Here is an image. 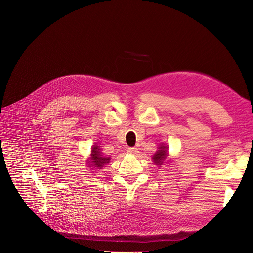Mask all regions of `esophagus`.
Returning <instances> with one entry per match:
<instances>
[{"label":"esophagus","mask_w":253,"mask_h":253,"mask_svg":"<svg viewBox=\"0 0 253 253\" xmlns=\"http://www.w3.org/2000/svg\"><path fill=\"white\" fill-rule=\"evenodd\" d=\"M128 152H129L130 154L136 155V154H138V153H139V150H138L137 148H129V149H128Z\"/></svg>","instance_id":"esophagus-1"}]
</instances>
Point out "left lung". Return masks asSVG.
<instances>
[{
	"instance_id": "obj_1",
	"label": "left lung",
	"mask_w": 253,
	"mask_h": 253,
	"mask_svg": "<svg viewBox=\"0 0 253 253\" xmlns=\"http://www.w3.org/2000/svg\"><path fill=\"white\" fill-rule=\"evenodd\" d=\"M158 149L159 150L155 153V155L153 156L152 159H153V161L156 165L161 166L163 164L164 160L166 159V157H167V145L162 143L160 145V148H158Z\"/></svg>"
}]
</instances>
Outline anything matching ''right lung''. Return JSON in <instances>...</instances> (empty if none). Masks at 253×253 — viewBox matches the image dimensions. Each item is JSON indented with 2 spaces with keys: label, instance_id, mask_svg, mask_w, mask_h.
<instances>
[{
  "label": "right lung",
  "instance_id": "right-lung-1",
  "mask_svg": "<svg viewBox=\"0 0 253 253\" xmlns=\"http://www.w3.org/2000/svg\"><path fill=\"white\" fill-rule=\"evenodd\" d=\"M90 159H91V163L92 164H89V165L94 166V167H96L98 169H101L102 166L105 163H109L110 160H111L110 157H102L100 149L98 148V145H93L92 151H91Z\"/></svg>",
  "mask_w": 253,
  "mask_h": 253
}]
</instances>
